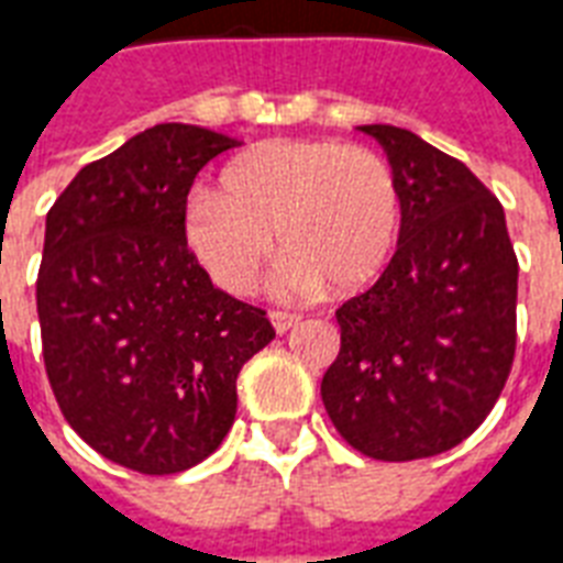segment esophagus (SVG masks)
Returning a JSON list of instances; mask_svg holds the SVG:
<instances>
[{
	"instance_id": "obj_1",
	"label": "esophagus",
	"mask_w": 563,
	"mask_h": 563,
	"mask_svg": "<svg viewBox=\"0 0 563 563\" xmlns=\"http://www.w3.org/2000/svg\"><path fill=\"white\" fill-rule=\"evenodd\" d=\"M269 322H273V329L278 331V334H285V331H290L299 322V313H287V311H269Z\"/></svg>"
}]
</instances>
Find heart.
I'll return each instance as SVG.
<instances>
[{"label": "heart", "mask_w": 563, "mask_h": 563, "mask_svg": "<svg viewBox=\"0 0 563 563\" xmlns=\"http://www.w3.org/2000/svg\"><path fill=\"white\" fill-rule=\"evenodd\" d=\"M405 202L378 152L341 141H264L220 173L217 194L194 190L181 213L187 250L234 296H250L282 238L296 290L373 285L394 261Z\"/></svg>", "instance_id": "b5f03b06"}]
</instances>
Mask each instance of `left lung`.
Returning a JSON list of instances; mask_svg holds the SVG:
<instances>
[{
	"label": "left lung",
	"mask_w": 563,
	"mask_h": 563,
	"mask_svg": "<svg viewBox=\"0 0 563 563\" xmlns=\"http://www.w3.org/2000/svg\"><path fill=\"white\" fill-rule=\"evenodd\" d=\"M361 132L387 152L405 222L376 285L338 308L322 405L369 459H429L467 440L508 382L517 255L499 199L459 158L396 125Z\"/></svg>",
	"instance_id": "1"
}]
</instances>
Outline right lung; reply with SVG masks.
<instances>
[{"mask_svg":"<svg viewBox=\"0 0 563 563\" xmlns=\"http://www.w3.org/2000/svg\"><path fill=\"white\" fill-rule=\"evenodd\" d=\"M229 134L161 123L78 169L46 213L43 361L78 438L146 476L205 461L238 413V376L276 331L211 285L181 232L196 173Z\"/></svg>","mask_w":563,"mask_h":563,"instance_id":"1","label":"right lung"}]
</instances>
